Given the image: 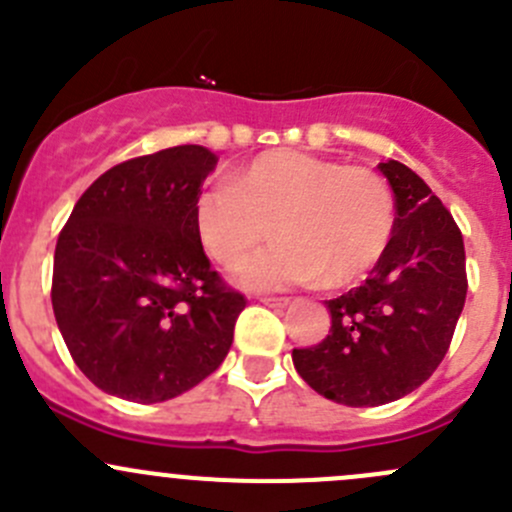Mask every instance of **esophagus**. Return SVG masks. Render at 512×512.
I'll use <instances>...</instances> for the list:
<instances>
[{
    "label": "esophagus",
    "mask_w": 512,
    "mask_h": 512,
    "mask_svg": "<svg viewBox=\"0 0 512 512\" xmlns=\"http://www.w3.org/2000/svg\"><path fill=\"white\" fill-rule=\"evenodd\" d=\"M260 302L267 307H287L289 297H260Z\"/></svg>",
    "instance_id": "esophagus-1"
}]
</instances>
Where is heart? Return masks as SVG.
Instances as JSON below:
<instances>
[{
  "instance_id": "obj_1",
  "label": "heart",
  "mask_w": 512,
  "mask_h": 512,
  "mask_svg": "<svg viewBox=\"0 0 512 512\" xmlns=\"http://www.w3.org/2000/svg\"><path fill=\"white\" fill-rule=\"evenodd\" d=\"M203 247L223 267H237L255 247L240 285L349 287L386 255L396 227L389 183L364 165H344L312 153L275 148L232 173L230 183L205 190L195 205Z\"/></svg>"
}]
</instances>
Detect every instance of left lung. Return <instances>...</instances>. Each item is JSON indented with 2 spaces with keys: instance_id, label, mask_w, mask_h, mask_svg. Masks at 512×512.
Masks as SVG:
<instances>
[{
  "instance_id": "obj_1",
  "label": "left lung",
  "mask_w": 512,
  "mask_h": 512,
  "mask_svg": "<svg viewBox=\"0 0 512 512\" xmlns=\"http://www.w3.org/2000/svg\"><path fill=\"white\" fill-rule=\"evenodd\" d=\"M394 190L391 245L361 287L329 299V334L294 349L297 374L324 399L381 406L418 389L451 347L466 304V250L456 220L399 160L379 163Z\"/></svg>"
}]
</instances>
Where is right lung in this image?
<instances>
[{
	"label": "right lung",
	"mask_w": 512,
	"mask_h": 512,
	"mask_svg": "<svg viewBox=\"0 0 512 512\" xmlns=\"http://www.w3.org/2000/svg\"><path fill=\"white\" fill-rule=\"evenodd\" d=\"M218 156L175 146L113 165L71 210L51 304L76 366L136 404L175 399L213 374L247 299L210 267L195 227Z\"/></svg>",
	"instance_id": "1"
}]
</instances>
